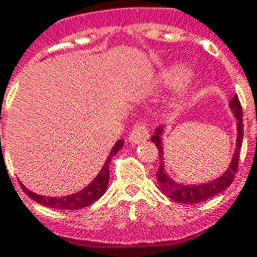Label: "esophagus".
<instances>
[{"instance_id":"34e87169","label":"esophagus","mask_w":257,"mask_h":257,"mask_svg":"<svg viewBox=\"0 0 257 257\" xmlns=\"http://www.w3.org/2000/svg\"><path fill=\"white\" fill-rule=\"evenodd\" d=\"M149 137V132L147 124L144 121H137L134 127L132 128V132L128 134V141L132 144H140L148 140Z\"/></svg>"}]
</instances>
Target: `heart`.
Listing matches in <instances>:
<instances>
[{
	"label": "heart",
	"instance_id": "heart-1",
	"mask_svg": "<svg viewBox=\"0 0 257 257\" xmlns=\"http://www.w3.org/2000/svg\"><path fill=\"white\" fill-rule=\"evenodd\" d=\"M185 74V69L181 66H174L172 67L167 73H165V79L167 81H172V83H176L178 80H181Z\"/></svg>",
	"mask_w": 257,
	"mask_h": 257
}]
</instances>
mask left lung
Masks as SVG:
<instances>
[{
  "label": "left lung",
  "mask_w": 257,
  "mask_h": 257,
  "mask_svg": "<svg viewBox=\"0 0 257 257\" xmlns=\"http://www.w3.org/2000/svg\"><path fill=\"white\" fill-rule=\"evenodd\" d=\"M230 108L234 112V116L236 119V148L234 152V156L231 159V163L228 169L223 173V176L219 178L213 180L210 183L199 184V185H184V184L174 183L172 178L169 177L165 172V165H163V147H162V127H158L155 134L151 137L152 143L156 145V148L161 155V166L156 173L158 184L159 188L166 196L170 199L180 203H199V202L210 199L213 196H216L220 192L227 190L234 181L238 169V162H239V149L242 145V138H243V123H242V108L238 95H235L230 101Z\"/></svg>",
  "instance_id": "1"
}]
</instances>
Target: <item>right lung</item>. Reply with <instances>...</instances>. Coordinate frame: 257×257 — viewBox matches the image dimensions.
Returning a JSON list of instances; mask_svg holds the SVG:
<instances>
[{"label": "right lung", "mask_w": 257, "mask_h": 257, "mask_svg": "<svg viewBox=\"0 0 257 257\" xmlns=\"http://www.w3.org/2000/svg\"><path fill=\"white\" fill-rule=\"evenodd\" d=\"M124 141L119 140L117 143L114 144L113 148L109 154L108 159L103 163V167L101 169V172L98 173L91 184H88L84 190L76 192L73 195L62 196V198H51V196H43L34 194L30 190H27L26 187L21 184L22 190L25 191V194L32 198L33 201H36L40 205H44V206L52 207V209H67V210H77V209H83V207L90 206L91 203H94L98 201L101 196L105 194V191L108 190V181H109V165L110 161L114 155L119 152L121 147H123Z\"/></svg>", "instance_id": "add662e5"}]
</instances>
